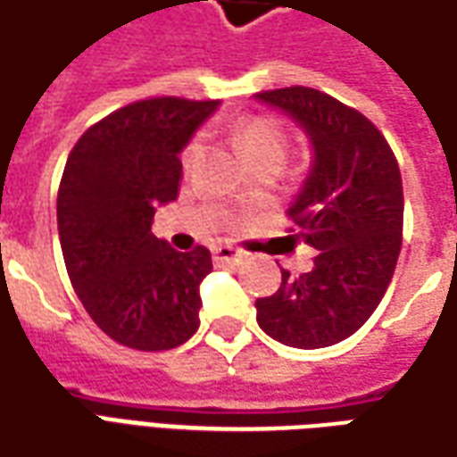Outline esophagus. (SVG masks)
<instances>
[{
	"instance_id": "obj_1",
	"label": "esophagus",
	"mask_w": 457,
	"mask_h": 457,
	"mask_svg": "<svg viewBox=\"0 0 457 457\" xmlns=\"http://www.w3.org/2000/svg\"><path fill=\"white\" fill-rule=\"evenodd\" d=\"M212 257H215V262H220V264H237V262L245 260L247 254L242 250H237V247L222 245V247H218V250L212 252Z\"/></svg>"
}]
</instances>
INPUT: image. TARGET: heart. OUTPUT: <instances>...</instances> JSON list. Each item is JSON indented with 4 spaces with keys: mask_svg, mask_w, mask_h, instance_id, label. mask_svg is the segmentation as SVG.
<instances>
[{
    "mask_svg": "<svg viewBox=\"0 0 457 457\" xmlns=\"http://www.w3.org/2000/svg\"><path fill=\"white\" fill-rule=\"evenodd\" d=\"M235 143H237L242 158L247 165L262 161L282 162L287 155V136L284 130L270 120V118H247L235 129ZM203 151V138H193L185 148V162H193Z\"/></svg>",
    "mask_w": 457,
    "mask_h": 457,
    "instance_id": "b5f03b06",
    "label": "heart"
}]
</instances>
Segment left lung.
Segmentation results:
<instances>
[{"instance_id": "left-lung-1", "label": "left lung", "mask_w": 457, "mask_h": 457, "mask_svg": "<svg viewBox=\"0 0 457 457\" xmlns=\"http://www.w3.org/2000/svg\"><path fill=\"white\" fill-rule=\"evenodd\" d=\"M289 116L312 143V165L289 203L296 239L314 267L282 270L272 296L257 299V324L295 349H324L366 324L391 282L403 232V187L394 151L371 120L306 86L254 96Z\"/></svg>"}]
</instances>
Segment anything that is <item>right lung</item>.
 <instances>
[{"label":"right lung","instance_id":"add662e5","mask_svg":"<svg viewBox=\"0 0 457 457\" xmlns=\"http://www.w3.org/2000/svg\"><path fill=\"white\" fill-rule=\"evenodd\" d=\"M215 111L218 101H136L86 130L63 168L56 220L66 272L101 331L130 349H175L200 327L210 250H173L151 225L178 197L180 153Z\"/></svg>","mask_w":457,"mask_h":457}]
</instances>
